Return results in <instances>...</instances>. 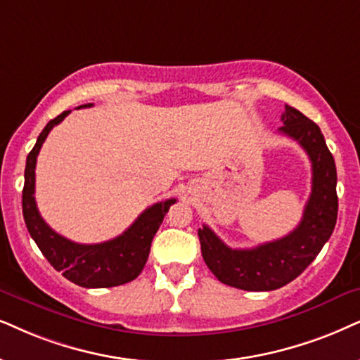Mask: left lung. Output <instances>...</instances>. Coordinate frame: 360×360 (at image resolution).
Listing matches in <instances>:
<instances>
[{
	"mask_svg": "<svg viewBox=\"0 0 360 360\" xmlns=\"http://www.w3.org/2000/svg\"><path fill=\"white\" fill-rule=\"evenodd\" d=\"M281 133L297 141L312 165V191L302 219L284 238L252 249H231L202 226L198 231L204 262L222 284L243 290H274L294 281L329 240L338 221V171L319 126L285 106Z\"/></svg>",
	"mask_w": 360,
	"mask_h": 360,
	"instance_id": "obj_1",
	"label": "left lung"
}]
</instances>
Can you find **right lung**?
Wrapping results in <instances>:
<instances>
[{
  "mask_svg": "<svg viewBox=\"0 0 360 360\" xmlns=\"http://www.w3.org/2000/svg\"><path fill=\"white\" fill-rule=\"evenodd\" d=\"M83 104L79 108H91ZM71 111H65L44 126L34 148L26 158L25 188H22V217L31 238L54 269L81 288H115L136 279L148 261L154 234L176 199L153 204L117 238L99 244H78L54 233L36 207L34 169L36 158L49 131Z\"/></svg>",
  "mask_w": 360,
  "mask_h": 360,
  "instance_id": "right-lung-1",
  "label": "right lung"
}]
</instances>
